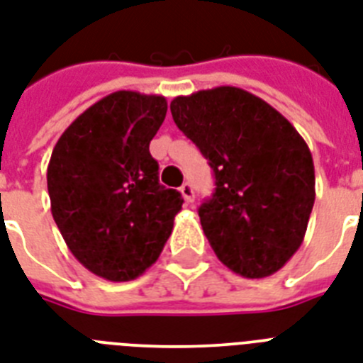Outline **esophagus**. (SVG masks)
<instances>
[{"label": "esophagus", "instance_id": "obj_1", "mask_svg": "<svg viewBox=\"0 0 363 363\" xmlns=\"http://www.w3.org/2000/svg\"><path fill=\"white\" fill-rule=\"evenodd\" d=\"M181 194H182V197L186 199V203L194 201V186H191L190 182H184V184H182Z\"/></svg>", "mask_w": 363, "mask_h": 363}]
</instances>
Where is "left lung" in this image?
<instances>
[{"mask_svg": "<svg viewBox=\"0 0 363 363\" xmlns=\"http://www.w3.org/2000/svg\"><path fill=\"white\" fill-rule=\"evenodd\" d=\"M179 130L214 172L199 220L216 257L244 278H267L304 240L315 203L313 158L278 110L222 85L172 100Z\"/></svg>", "mask_w": 363, "mask_h": 363, "instance_id": "obj_1", "label": "left lung"}]
</instances>
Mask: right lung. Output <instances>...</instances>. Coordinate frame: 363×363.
<instances>
[{
	"mask_svg": "<svg viewBox=\"0 0 363 363\" xmlns=\"http://www.w3.org/2000/svg\"><path fill=\"white\" fill-rule=\"evenodd\" d=\"M164 96L117 91L61 134L48 164L52 216L79 263L130 281L160 257L182 197L158 182L149 143L166 119Z\"/></svg>",
	"mask_w": 363,
	"mask_h": 363,
	"instance_id": "obj_1",
	"label": "right lung"
}]
</instances>
